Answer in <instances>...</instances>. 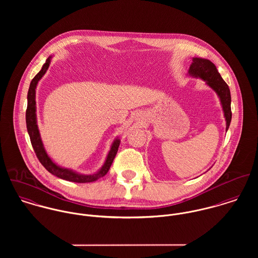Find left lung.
Instances as JSON below:
<instances>
[{"instance_id": "8db88e82", "label": "left lung", "mask_w": 258, "mask_h": 258, "mask_svg": "<svg viewBox=\"0 0 258 258\" xmlns=\"http://www.w3.org/2000/svg\"><path fill=\"white\" fill-rule=\"evenodd\" d=\"M188 74L195 77L204 79L209 86H211L220 96L224 117L226 120V131L231 121V108H230V91L228 85L222 79L216 66L209 59L205 58H192V62L189 67Z\"/></svg>"}]
</instances>
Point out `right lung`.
<instances>
[{"instance_id":"1","label":"right lung","mask_w":258,"mask_h":258,"mask_svg":"<svg viewBox=\"0 0 258 258\" xmlns=\"http://www.w3.org/2000/svg\"><path fill=\"white\" fill-rule=\"evenodd\" d=\"M49 63H50V56L45 60V63L42 66L41 71L33 78V80L30 84L29 92H28V107L26 111V123H27V129H28V133L30 135L32 146L35 150V153L37 155L38 161L52 175H54L60 179H63V180L70 181V182H75V183L94 182L97 179L104 177L107 174V172L109 171L111 164L117 154L118 147L120 145V140L116 139L113 142L104 166L101 168L100 171H98L94 175H80L72 170L58 167L51 161V159L47 156V154L43 148V145H42V142L40 140L39 132L37 129V116H36V87H37L38 80L43 76V74H45L46 70L48 69Z\"/></svg>"}]
</instances>
